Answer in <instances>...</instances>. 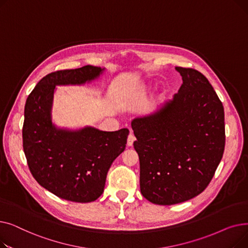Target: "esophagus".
Returning a JSON list of instances; mask_svg holds the SVG:
<instances>
[{
	"instance_id": "34e87169",
	"label": "esophagus",
	"mask_w": 248,
	"mask_h": 248,
	"mask_svg": "<svg viewBox=\"0 0 248 248\" xmlns=\"http://www.w3.org/2000/svg\"><path fill=\"white\" fill-rule=\"evenodd\" d=\"M135 140H136V137L134 136L133 133H131V134L128 135V137H127V146L128 147H132L134 145V141Z\"/></svg>"
}]
</instances>
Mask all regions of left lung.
<instances>
[{"mask_svg": "<svg viewBox=\"0 0 248 248\" xmlns=\"http://www.w3.org/2000/svg\"><path fill=\"white\" fill-rule=\"evenodd\" d=\"M176 70L183 83L173 99L132 122L140 193L158 205L185 202L202 193L225 147L224 108L212 85L197 70Z\"/></svg>", "mask_w": 248, "mask_h": 248, "instance_id": "left-lung-1", "label": "left lung"}]
</instances>
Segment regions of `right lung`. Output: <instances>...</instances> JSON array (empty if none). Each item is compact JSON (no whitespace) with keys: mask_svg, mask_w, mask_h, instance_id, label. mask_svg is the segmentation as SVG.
I'll return each mask as SVG.
<instances>
[{"mask_svg":"<svg viewBox=\"0 0 248 248\" xmlns=\"http://www.w3.org/2000/svg\"><path fill=\"white\" fill-rule=\"evenodd\" d=\"M104 69L86 66L58 70L44 76L28 95L22 129L23 149L30 172L57 197L78 203L96 200L103 192L112 162L124 151L128 129L102 132L57 128L51 121L56 85L83 84Z\"/></svg>","mask_w":248,"mask_h":248,"instance_id":"add662e5","label":"right lung"}]
</instances>
